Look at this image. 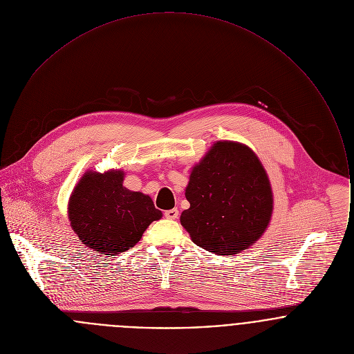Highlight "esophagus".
Here are the masks:
<instances>
[{
  "label": "esophagus",
  "mask_w": 354,
  "mask_h": 354,
  "mask_svg": "<svg viewBox=\"0 0 354 354\" xmlns=\"http://www.w3.org/2000/svg\"><path fill=\"white\" fill-rule=\"evenodd\" d=\"M165 216H166L167 219H177V218H178V209H177V208L167 209V211H165Z\"/></svg>",
  "instance_id": "34e87169"
}]
</instances>
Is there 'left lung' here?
<instances>
[{
	"label": "left lung",
	"instance_id": "left-lung-1",
	"mask_svg": "<svg viewBox=\"0 0 354 354\" xmlns=\"http://www.w3.org/2000/svg\"><path fill=\"white\" fill-rule=\"evenodd\" d=\"M185 198L191 207L181 225L208 252L236 254L253 245L272 214L267 173L247 146L216 142L194 166Z\"/></svg>",
	"mask_w": 354,
	"mask_h": 354
}]
</instances>
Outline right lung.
I'll use <instances>...</instances> for the list:
<instances>
[{
    "instance_id": "add662e5",
    "label": "right lung",
    "mask_w": 354,
    "mask_h": 354,
    "mask_svg": "<svg viewBox=\"0 0 354 354\" xmlns=\"http://www.w3.org/2000/svg\"><path fill=\"white\" fill-rule=\"evenodd\" d=\"M124 171H87L68 205L73 232L95 252L115 256L133 248L153 221L162 218L151 198L127 189Z\"/></svg>"
}]
</instances>
